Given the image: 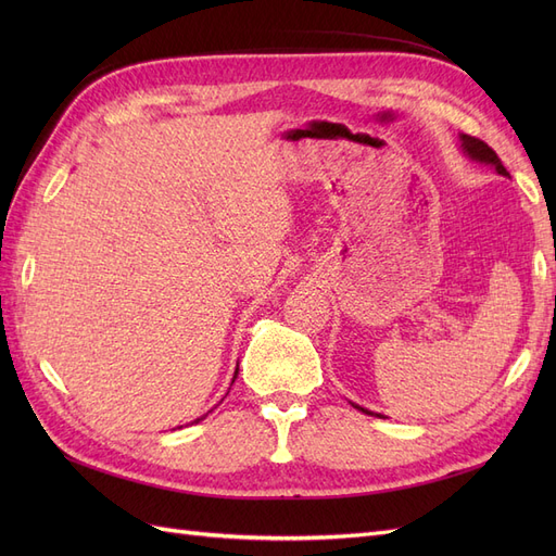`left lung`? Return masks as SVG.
<instances>
[{
  "mask_svg": "<svg viewBox=\"0 0 556 556\" xmlns=\"http://www.w3.org/2000/svg\"><path fill=\"white\" fill-rule=\"evenodd\" d=\"M459 143H462V150H464V153H466L470 160L480 162V164H490V166H494L496 174L508 176L506 166L501 164L498 155H496L494 150H492L490 146H486L484 141H480V139H476V137H468V134H459ZM352 406H355V408L362 410V413H366V415H376V413H371V410H366V408L357 406V403H352ZM378 417H380V415H378Z\"/></svg>",
  "mask_w": 556,
  "mask_h": 556,
  "instance_id": "left-lung-1",
  "label": "left lung"
}]
</instances>
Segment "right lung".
<instances>
[{"label": "right lung", "mask_w": 556, "mask_h": 556, "mask_svg": "<svg viewBox=\"0 0 556 556\" xmlns=\"http://www.w3.org/2000/svg\"><path fill=\"white\" fill-rule=\"evenodd\" d=\"M237 374H239V368H237ZM233 378H237V376H233ZM206 417V415H204ZM204 417H199V419H204ZM199 419H194V422H199Z\"/></svg>", "instance_id": "obj_1"}]
</instances>
